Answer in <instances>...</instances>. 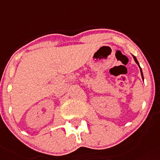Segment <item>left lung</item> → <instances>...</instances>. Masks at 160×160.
I'll return each instance as SVG.
<instances>
[{
  "label": "left lung",
  "mask_w": 160,
  "mask_h": 160,
  "mask_svg": "<svg viewBox=\"0 0 160 160\" xmlns=\"http://www.w3.org/2000/svg\"><path fill=\"white\" fill-rule=\"evenodd\" d=\"M132 57H133V59H134V61H135V62H136V63L137 64V65H138L139 68H140V70H141V77H142V79H143V80H144V76H143L142 69H141V66H140V65H139V62H138V61H137V58H136V57H135V56H133V55H132Z\"/></svg>",
  "instance_id": "8db88e82"
}]
</instances>
